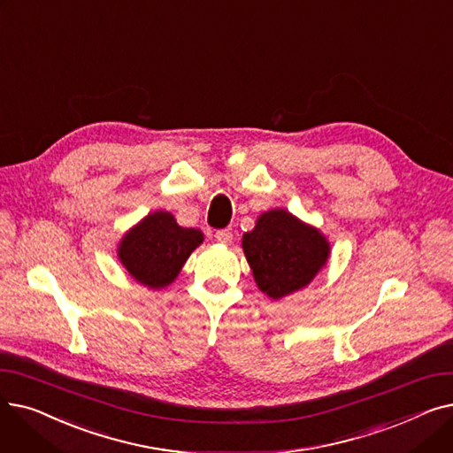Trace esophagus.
Here are the masks:
<instances>
[{
  "instance_id": "34e87169",
  "label": "esophagus",
  "mask_w": 453,
  "mask_h": 453,
  "mask_svg": "<svg viewBox=\"0 0 453 453\" xmlns=\"http://www.w3.org/2000/svg\"><path fill=\"white\" fill-rule=\"evenodd\" d=\"M214 239H217V242H220V244H231L233 233L229 229H220L214 233Z\"/></svg>"
}]
</instances>
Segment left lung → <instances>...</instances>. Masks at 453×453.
Masks as SVG:
<instances>
[{
  "instance_id": "left-lung-1",
  "label": "left lung",
  "mask_w": 453,
  "mask_h": 453,
  "mask_svg": "<svg viewBox=\"0 0 453 453\" xmlns=\"http://www.w3.org/2000/svg\"><path fill=\"white\" fill-rule=\"evenodd\" d=\"M242 248L258 290L275 301L311 284L330 255L319 229L284 209L260 214L253 231L244 233Z\"/></svg>"
}]
</instances>
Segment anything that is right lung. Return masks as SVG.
<instances>
[{
    "label": "right lung",
    "mask_w": 453,
    "mask_h": 453,
    "mask_svg": "<svg viewBox=\"0 0 453 453\" xmlns=\"http://www.w3.org/2000/svg\"><path fill=\"white\" fill-rule=\"evenodd\" d=\"M203 242V233L181 227L171 212L147 214L119 242V260L141 284L159 290L178 277L188 255Z\"/></svg>",
    "instance_id": "obj_1"
}]
</instances>
